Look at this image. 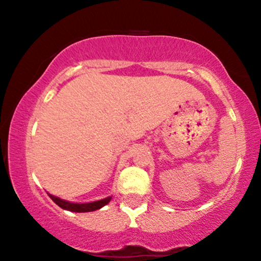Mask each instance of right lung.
<instances>
[{
	"label": "right lung",
	"mask_w": 261,
	"mask_h": 261,
	"mask_svg": "<svg viewBox=\"0 0 261 261\" xmlns=\"http://www.w3.org/2000/svg\"><path fill=\"white\" fill-rule=\"evenodd\" d=\"M51 200L56 205H59L60 207L64 208V210H68V211H72V212H89V211H95V210L103 207L106 206L108 202L112 200V196L107 197V199L99 200V201H94V202H88V203H73V202H68L66 200L60 199V197H56L54 195H50Z\"/></svg>",
	"instance_id": "add662e5"
}]
</instances>
